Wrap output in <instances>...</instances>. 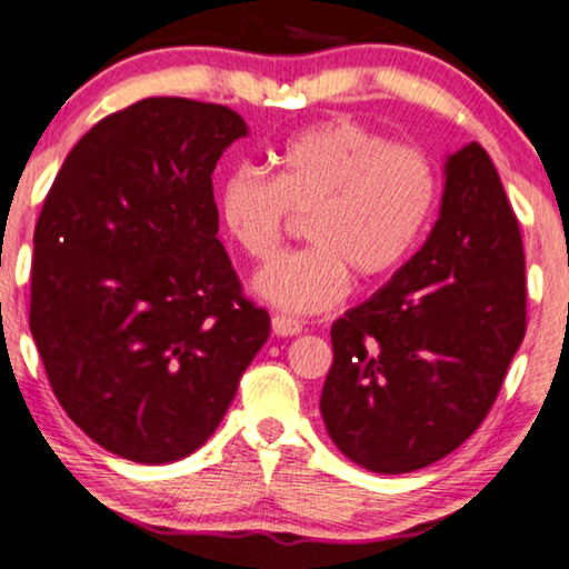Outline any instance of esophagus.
<instances>
[{
    "instance_id": "obj_1",
    "label": "esophagus",
    "mask_w": 569,
    "mask_h": 569,
    "mask_svg": "<svg viewBox=\"0 0 569 569\" xmlns=\"http://www.w3.org/2000/svg\"><path fill=\"white\" fill-rule=\"evenodd\" d=\"M303 330V325L299 319L293 317H286V315H276L273 317V332L278 338H291V335H299Z\"/></svg>"
}]
</instances>
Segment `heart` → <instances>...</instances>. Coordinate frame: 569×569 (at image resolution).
I'll return each instance as SVG.
<instances>
[{
    "label": "heart",
    "instance_id": "b5f03b06",
    "mask_svg": "<svg viewBox=\"0 0 569 569\" xmlns=\"http://www.w3.org/2000/svg\"><path fill=\"white\" fill-rule=\"evenodd\" d=\"M273 178L237 167L216 198L227 237L266 262L307 219L311 247L278 258L254 278V291L278 309L327 311L361 286L397 273L438 206V172L426 149L395 143L353 118H330L291 136L273 154Z\"/></svg>",
    "mask_w": 569,
    "mask_h": 569
}]
</instances>
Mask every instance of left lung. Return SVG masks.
<instances>
[{
  "mask_svg": "<svg viewBox=\"0 0 569 569\" xmlns=\"http://www.w3.org/2000/svg\"><path fill=\"white\" fill-rule=\"evenodd\" d=\"M330 335L319 410L358 467L422 469L482 426L526 335V260L477 141L448 157L441 216L420 252Z\"/></svg>",
  "mask_w": 569,
  "mask_h": 569,
  "instance_id": "obj_1",
  "label": "left lung"
}]
</instances>
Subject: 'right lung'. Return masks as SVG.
I'll return each mask as SVG.
<instances>
[{"instance_id": "1", "label": "right lung", "mask_w": 569, "mask_h": 569, "mask_svg": "<svg viewBox=\"0 0 569 569\" xmlns=\"http://www.w3.org/2000/svg\"><path fill=\"white\" fill-rule=\"evenodd\" d=\"M239 136L227 106L139 100L77 141L38 216L30 332L48 383L123 459L201 448L270 335L216 237L211 174Z\"/></svg>"}]
</instances>
